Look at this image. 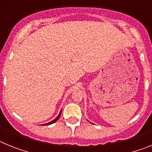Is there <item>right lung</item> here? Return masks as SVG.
I'll use <instances>...</instances> for the list:
<instances>
[{
  "label": "right lung",
  "instance_id": "right-lung-1",
  "mask_svg": "<svg viewBox=\"0 0 152 152\" xmlns=\"http://www.w3.org/2000/svg\"><path fill=\"white\" fill-rule=\"evenodd\" d=\"M61 112H60V113L58 114V116L57 117H56V119H54V120H52V122H50V123H46V124H44V125H46V126H47V125H50V124H52V123H54L55 122H56V121H57L58 119H59L60 116H61Z\"/></svg>",
  "mask_w": 152,
  "mask_h": 152
}]
</instances>
